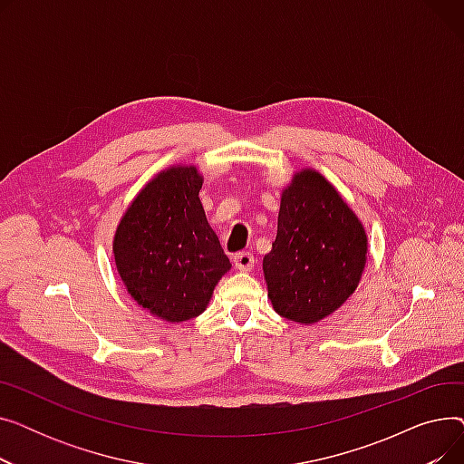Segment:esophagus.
<instances>
[{"label":"esophagus","mask_w":464,"mask_h":464,"mask_svg":"<svg viewBox=\"0 0 464 464\" xmlns=\"http://www.w3.org/2000/svg\"><path fill=\"white\" fill-rule=\"evenodd\" d=\"M233 263H235V266H237L238 271H252L254 269V263H256V257L250 252H238V254H235Z\"/></svg>","instance_id":"esophagus-1"}]
</instances>
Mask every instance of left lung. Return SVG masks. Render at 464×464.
<instances>
[{
	"label": "left lung",
	"instance_id": "8db88e82",
	"mask_svg": "<svg viewBox=\"0 0 464 464\" xmlns=\"http://www.w3.org/2000/svg\"><path fill=\"white\" fill-rule=\"evenodd\" d=\"M367 233L355 212L318 170L303 169L282 191L278 233L263 257L273 308L285 320L315 324L353 294Z\"/></svg>",
	"mask_w": 464,
	"mask_h": 464
}]
</instances>
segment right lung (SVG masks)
Wrapping results in <instances>:
<instances>
[{"label":"right lung","mask_w":464,"mask_h":464,"mask_svg":"<svg viewBox=\"0 0 464 464\" xmlns=\"http://www.w3.org/2000/svg\"><path fill=\"white\" fill-rule=\"evenodd\" d=\"M198 167L175 165L146 184L121 216L112 252L128 294L169 324L198 318L231 263L207 222Z\"/></svg>","instance_id":"right-lung-1"}]
</instances>
